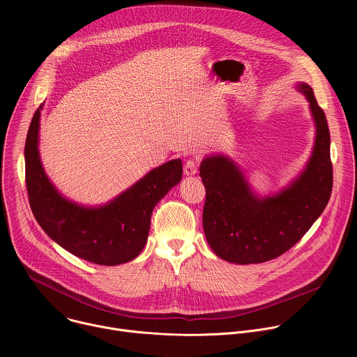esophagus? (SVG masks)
Instances as JSON below:
<instances>
[{
  "instance_id": "esophagus-1",
  "label": "esophagus",
  "mask_w": 357,
  "mask_h": 357,
  "mask_svg": "<svg viewBox=\"0 0 357 357\" xmlns=\"http://www.w3.org/2000/svg\"><path fill=\"white\" fill-rule=\"evenodd\" d=\"M197 172V162L195 160H188L183 167V174L188 176H192Z\"/></svg>"
}]
</instances>
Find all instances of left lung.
Listing matches in <instances>:
<instances>
[{
    "label": "left lung",
    "instance_id": "left-lung-1",
    "mask_svg": "<svg viewBox=\"0 0 357 357\" xmlns=\"http://www.w3.org/2000/svg\"><path fill=\"white\" fill-rule=\"evenodd\" d=\"M298 90L310 101L317 134L307 168L288 188L259 197L227 157H208L200 164L206 189L203 230L216 256L229 263L259 264L280 257L311 229L329 202L333 171L328 121L312 87L298 83Z\"/></svg>",
    "mask_w": 357,
    "mask_h": 357
}]
</instances>
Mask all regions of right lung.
I'll return each mask as SVG.
<instances>
[{"label": "right lung", "mask_w": 357, "mask_h": 357, "mask_svg": "<svg viewBox=\"0 0 357 357\" xmlns=\"http://www.w3.org/2000/svg\"><path fill=\"white\" fill-rule=\"evenodd\" d=\"M40 109L25 141V182L36 222L50 238L86 261L117 266L134 260L146 243L152 211L181 182L182 161L152 169L105 206H80L63 197L43 171L38 149Z\"/></svg>", "instance_id": "obj_1"}]
</instances>
